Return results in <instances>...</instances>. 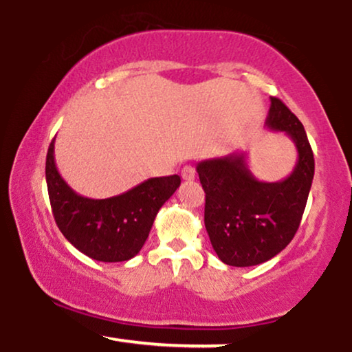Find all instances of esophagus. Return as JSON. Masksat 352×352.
I'll return each instance as SVG.
<instances>
[{
    "label": "esophagus",
    "mask_w": 352,
    "mask_h": 352,
    "mask_svg": "<svg viewBox=\"0 0 352 352\" xmlns=\"http://www.w3.org/2000/svg\"><path fill=\"white\" fill-rule=\"evenodd\" d=\"M195 175H197V173H195V168L190 166V165L184 166V168H182V171H181V176H182V179H184V181H194Z\"/></svg>",
    "instance_id": "1"
}]
</instances>
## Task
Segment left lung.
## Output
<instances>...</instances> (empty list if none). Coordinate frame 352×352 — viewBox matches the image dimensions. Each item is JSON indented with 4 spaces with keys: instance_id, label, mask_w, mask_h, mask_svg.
<instances>
[{
    "instance_id": "8db88e82",
    "label": "left lung",
    "mask_w": 352,
    "mask_h": 352,
    "mask_svg": "<svg viewBox=\"0 0 352 352\" xmlns=\"http://www.w3.org/2000/svg\"><path fill=\"white\" fill-rule=\"evenodd\" d=\"M265 126L285 132L298 150L294 170L276 182L258 181L245 153L197 163L205 190V228L218 258L231 267H254L291 243L314 179V153L302 122L280 98H270Z\"/></svg>"
}]
</instances>
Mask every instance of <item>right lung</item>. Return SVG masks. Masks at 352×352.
Segmentation results:
<instances>
[{"instance_id":"obj_1","label":"right lung","mask_w":352,"mask_h":352,"mask_svg":"<svg viewBox=\"0 0 352 352\" xmlns=\"http://www.w3.org/2000/svg\"><path fill=\"white\" fill-rule=\"evenodd\" d=\"M45 175L54 221L63 236L87 257L111 263L126 262L140 252L158 210L181 184L177 175L150 177L115 197H84L59 175L54 139Z\"/></svg>"}]
</instances>
